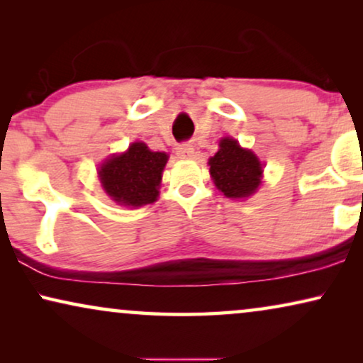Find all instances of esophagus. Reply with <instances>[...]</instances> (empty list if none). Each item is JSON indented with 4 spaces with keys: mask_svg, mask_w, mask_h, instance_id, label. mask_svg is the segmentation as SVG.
<instances>
[{
    "mask_svg": "<svg viewBox=\"0 0 363 363\" xmlns=\"http://www.w3.org/2000/svg\"><path fill=\"white\" fill-rule=\"evenodd\" d=\"M177 153L182 158H193L195 157V148L190 143H182V145L177 147Z\"/></svg>",
    "mask_w": 363,
    "mask_h": 363,
    "instance_id": "obj_1",
    "label": "esophagus"
}]
</instances>
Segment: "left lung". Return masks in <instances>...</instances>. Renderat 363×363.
I'll return each instance as SVG.
<instances>
[{
  "mask_svg": "<svg viewBox=\"0 0 363 363\" xmlns=\"http://www.w3.org/2000/svg\"><path fill=\"white\" fill-rule=\"evenodd\" d=\"M208 165L216 188L228 198H247L261 185L259 158L231 137L221 138L220 150L208 160Z\"/></svg>",
  "mask_w": 363,
  "mask_h": 363,
  "instance_id": "left-lung-1",
  "label": "left lung"
}]
</instances>
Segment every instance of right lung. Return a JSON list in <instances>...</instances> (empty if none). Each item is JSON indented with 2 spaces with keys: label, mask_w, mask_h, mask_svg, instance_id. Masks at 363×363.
I'll return each mask as SVG.
<instances>
[{
  "label": "right lung",
  "mask_w": 363,
  "mask_h": 363,
  "mask_svg": "<svg viewBox=\"0 0 363 363\" xmlns=\"http://www.w3.org/2000/svg\"><path fill=\"white\" fill-rule=\"evenodd\" d=\"M167 162L165 152H152L143 142H133L127 152L102 163L99 180L117 205L143 206L157 201Z\"/></svg>",
  "instance_id": "obj_1"
}]
</instances>
